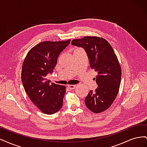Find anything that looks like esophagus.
Here are the masks:
<instances>
[{"label": "esophagus", "mask_w": 147, "mask_h": 147, "mask_svg": "<svg viewBox=\"0 0 147 147\" xmlns=\"http://www.w3.org/2000/svg\"><path fill=\"white\" fill-rule=\"evenodd\" d=\"M68 86L70 90H74V89L76 88L77 85H75V84H70V85H69Z\"/></svg>", "instance_id": "esophagus-1"}]
</instances>
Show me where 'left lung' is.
<instances>
[{
	"label": "left lung",
	"instance_id": "obj_1",
	"mask_svg": "<svg viewBox=\"0 0 147 147\" xmlns=\"http://www.w3.org/2000/svg\"><path fill=\"white\" fill-rule=\"evenodd\" d=\"M72 44L84 49L90 67L98 73L94 78L98 87L88 93L84 99L86 106L96 113L104 112L112 105L119 91L121 68L117 56L110 43L102 37L86 36L73 40Z\"/></svg>",
	"mask_w": 147,
	"mask_h": 147
}]
</instances>
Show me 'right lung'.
<instances>
[{
    "instance_id": "1",
    "label": "right lung",
    "mask_w": 147,
    "mask_h": 147,
    "mask_svg": "<svg viewBox=\"0 0 147 147\" xmlns=\"http://www.w3.org/2000/svg\"><path fill=\"white\" fill-rule=\"evenodd\" d=\"M70 42L45 41L28 51L24 60L21 80L24 90L34 105L47 115L56 113L63 107L65 86L50 83L46 77L53 72L57 57Z\"/></svg>"
}]
</instances>
